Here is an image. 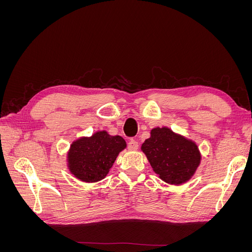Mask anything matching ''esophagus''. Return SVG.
<instances>
[{"label": "esophagus", "instance_id": "1", "mask_svg": "<svg viewBox=\"0 0 252 252\" xmlns=\"http://www.w3.org/2000/svg\"><path fill=\"white\" fill-rule=\"evenodd\" d=\"M139 148V143L136 142V141H134V140H130L129 141V143H128V149L129 150H136Z\"/></svg>", "mask_w": 252, "mask_h": 252}]
</instances>
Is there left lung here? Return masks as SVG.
Returning <instances> with one entry per match:
<instances>
[{
  "label": "left lung",
  "mask_w": 252,
  "mask_h": 252,
  "mask_svg": "<svg viewBox=\"0 0 252 252\" xmlns=\"http://www.w3.org/2000/svg\"><path fill=\"white\" fill-rule=\"evenodd\" d=\"M141 150L158 178L170 185H182L191 180L202 159L194 141L166 126L152 128Z\"/></svg>",
  "instance_id": "obj_1"
}]
</instances>
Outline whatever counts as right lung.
<instances>
[{"label": "right lung", "instance_id": "add662e5", "mask_svg": "<svg viewBox=\"0 0 252 252\" xmlns=\"http://www.w3.org/2000/svg\"><path fill=\"white\" fill-rule=\"evenodd\" d=\"M127 147L120 135L98 130L73 141L67 152V168L75 179L85 183L102 181L108 174L119 154Z\"/></svg>", "mask_w": 252, "mask_h": 252}]
</instances>
